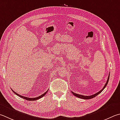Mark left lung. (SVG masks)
<instances>
[{"label": "left lung", "instance_id": "left-lung-1", "mask_svg": "<svg viewBox=\"0 0 120 120\" xmlns=\"http://www.w3.org/2000/svg\"><path fill=\"white\" fill-rule=\"evenodd\" d=\"M109 78H110V74L109 75V76H108V80H107V81H106L105 84L104 85V87L103 88V89H102L101 90H100L99 92H97V93H95L94 94H93V95H90V96H86V95H81V94H77V93H74L73 92H72V94L75 95V96L77 97L78 98H80V99H86V100H88V99H92V98H94L97 96V95H98L99 94H100V93H101L102 91H103L104 88H105L106 86H107V84L108 83V82H109Z\"/></svg>", "mask_w": 120, "mask_h": 120}]
</instances>
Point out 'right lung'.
<instances>
[{"instance_id":"add662e5","label":"right lung","mask_w":120,"mask_h":120,"mask_svg":"<svg viewBox=\"0 0 120 120\" xmlns=\"http://www.w3.org/2000/svg\"><path fill=\"white\" fill-rule=\"evenodd\" d=\"M11 90L13 91V92H14V93H15V94H16V95H18V96H19V97L22 98V99H25V100H28V101H35V100H38V99H40V98L43 97V96H45V94H46V93H47V92H48V91H47V92H45V93H43V94H42V95H40V96H39L38 97L34 98H27V97H26L22 96V95H20V94H18V93H17L16 92H15L14 90H12V89H11Z\"/></svg>"}]
</instances>
